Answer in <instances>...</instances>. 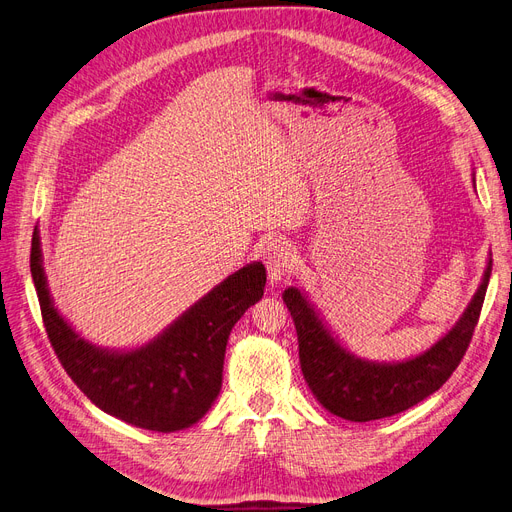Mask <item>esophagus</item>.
<instances>
[{
	"label": "esophagus",
	"instance_id": "esophagus-1",
	"mask_svg": "<svg viewBox=\"0 0 512 512\" xmlns=\"http://www.w3.org/2000/svg\"><path fill=\"white\" fill-rule=\"evenodd\" d=\"M291 244L285 238H274L266 246H263V263L268 268L270 285H278V282L285 278V274L291 268Z\"/></svg>",
	"mask_w": 512,
	"mask_h": 512
}]
</instances>
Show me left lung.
<instances>
[{"mask_svg":"<svg viewBox=\"0 0 512 512\" xmlns=\"http://www.w3.org/2000/svg\"><path fill=\"white\" fill-rule=\"evenodd\" d=\"M489 276L491 255L481 285L456 325L422 354L392 363L369 361L350 352L329 329L304 291L297 287L285 289L282 299L295 323L301 373L316 401L337 418L371 422L390 418L437 392L468 350L472 331L479 323Z\"/></svg>","mask_w":512,"mask_h":512,"instance_id":"obj_1","label":"left lung"}]
</instances>
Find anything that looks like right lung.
Instances as JSON below:
<instances>
[{"label": "right lung", "instance_id": "right-lung-1", "mask_svg": "<svg viewBox=\"0 0 512 512\" xmlns=\"http://www.w3.org/2000/svg\"><path fill=\"white\" fill-rule=\"evenodd\" d=\"M31 276L48 339L75 386L113 418L156 432L189 428L211 409L221 390L227 337L266 289V268L251 261L147 344L109 350L84 339L56 310L37 227L31 238Z\"/></svg>", "mask_w": 512, "mask_h": 512}]
</instances>
